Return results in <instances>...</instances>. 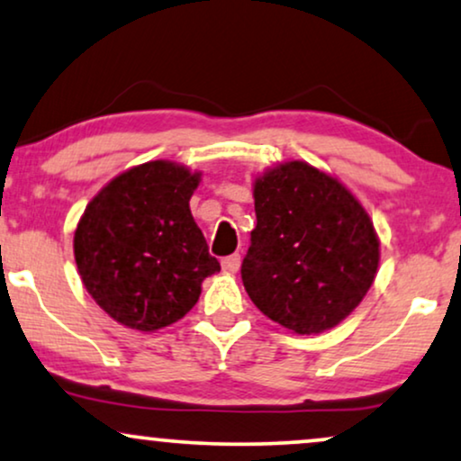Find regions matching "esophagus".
<instances>
[{
  "label": "esophagus",
  "mask_w": 461,
  "mask_h": 461,
  "mask_svg": "<svg viewBox=\"0 0 461 461\" xmlns=\"http://www.w3.org/2000/svg\"><path fill=\"white\" fill-rule=\"evenodd\" d=\"M239 267H241V256L239 254H230L222 258V268L226 273H237Z\"/></svg>",
  "instance_id": "1"
}]
</instances>
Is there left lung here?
<instances>
[{
  "instance_id": "obj_1",
  "label": "left lung",
  "mask_w": 461,
  "mask_h": 461,
  "mask_svg": "<svg viewBox=\"0 0 461 461\" xmlns=\"http://www.w3.org/2000/svg\"><path fill=\"white\" fill-rule=\"evenodd\" d=\"M256 229L241 265L252 303L296 334L330 330L375 282L379 239L337 177L303 160L254 182Z\"/></svg>"
}]
</instances>
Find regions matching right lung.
Returning a JSON list of instances; mask_svg holds the SVG:
<instances>
[{
  "instance_id": "1",
  "label": "right lung",
  "mask_w": 461,
  "mask_h": 461,
  "mask_svg": "<svg viewBox=\"0 0 461 461\" xmlns=\"http://www.w3.org/2000/svg\"><path fill=\"white\" fill-rule=\"evenodd\" d=\"M201 173L150 160L113 177L88 203L74 235L82 284L122 326L154 332L182 320L220 271L190 213Z\"/></svg>"
}]
</instances>
